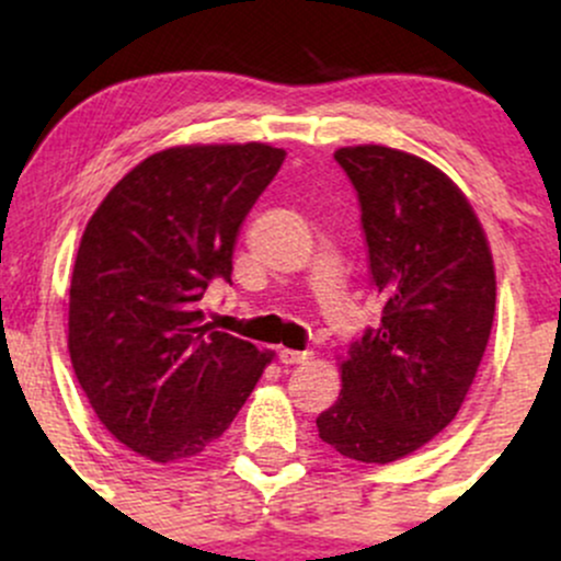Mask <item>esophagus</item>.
Segmentation results:
<instances>
[{
    "instance_id": "34e87169",
    "label": "esophagus",
    "mask_w": 561,
    "mask_h": 561,
    "mask_svg": "<svg viewBox=\"0 0 561 561\" xmlns=\"http://www.w3.org/2000/svg\"><path fill=\"white\" fill-rule=\"evenodd\" d=\"M276 356H279V364L295 366V364H306L308 358L313 356V353L311 351H289V347H282V351L276 353Z\"/></svg>"
}]
</instances>
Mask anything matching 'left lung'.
I'll use <instances>...</instances> for the list:
<instances>
[{
	"instance_id": "8db88e82",
	"label": "left lung",
	"mask_w": 561,
	"mask_h": 561,
	"mask_svg": "<svg viewBox=\"0 0 561 561\" xmlns=\"http://www.w3.org/2000/svg\"><path fill=\"white\" fill-rule=\"evenodd\" d=\"M358 192L382 319L347 347L343 390L319 437L347 459L390 465L459 414L491 337L495 272L469 199L427 160L382 145L340 147Z\"/></svg>"
}]
</instances>
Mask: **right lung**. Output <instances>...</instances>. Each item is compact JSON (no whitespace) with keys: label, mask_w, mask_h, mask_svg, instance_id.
Masks as SVG:
<instances>
[{"label":"right lung","mask_w":561,"mask_h":561,"mask_svg":"<svg viewBox=\"0 0 561 561\" xmlns=\"http://www.w3.org/2000/svg\"><path fill=\"white\" fill-rule=\"evenodd\" d=\"M279 147L186 145L145 158L83 229L70 276L68 351L96 420L147 459L197 456L221 437L274 353L203 324L214 279L231 282L244 216Z\"/></svg>","instance_id":"obj_1"}]
</instances>
